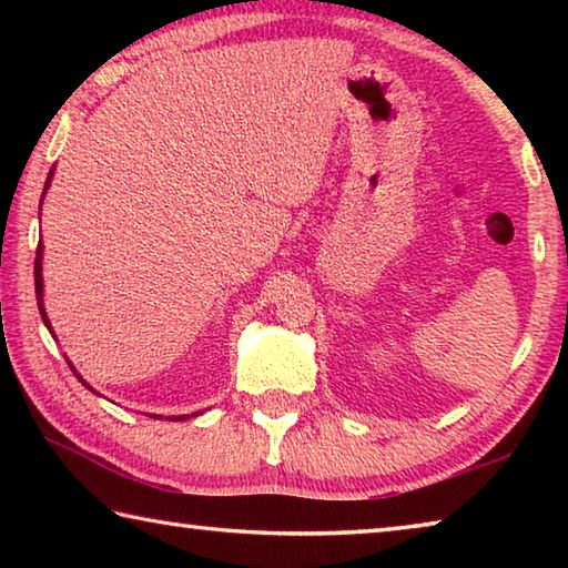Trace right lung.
Listing matches in <instances>:
<instances>
[{
    "label": "right lung",
    "mask_w": 568,
    "mask_h": 568,
    "mask_svg": "<svg viewBox=\"0 0 568 568\" xmlns=\"http://www.w3.org/2000/svg\"><path fill=\"white\" fill-rule=\"evenodd\" d=\"M50 180H52V170H50V178H47V182H44V190H47V185H50ZM42 197H44V192H42ZM40 207H42V203H40ZM34 293H37V305H40L42 321H44L47 328H50V321H47V313H44V305H42V243L37 245V257H34ZM77 378H80V376H77ZM84 386H88V383H84ZM185 418L187 416H180V418H172V420H185Z\"/></svg>",
    "instance_id": "obj_1"
}]
</instances>
